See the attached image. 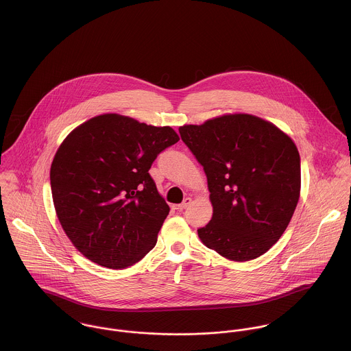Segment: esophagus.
Wrapping results in <instances>:
<instances>
[{"label":"esophagus","instance_id":"obj_1","mask_svg":"<svg viewBox=\"0 0 351 351\" xmlns=\"http://www.w3.org/2000/svg\"><path fill=\"white\" fill-rule=\"evenodd\" d=\"M191 203H192V199H191V197H186V199L183 200V203H182V204H178V206H173V207H175V210L182 211V210L187 208Z\"/></svg>","mask_w":351,"mask_h":351}]
</instances>
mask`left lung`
I'll list each match as a JSON object with an SVG mask.
<instances>
[{
	"label": "left lung",
	"mask_w": 351,
	"mask_h": 351,
	"mask_svg": "<svg viewBox=\"0 0 351 351\" xmlns=\"http://www.w3.org/2000/svg\"><path fill=\"white\" fill-rule=\"evenodd\" d=\"M204 168L214 208L197 230L219 255L259 258L286 231L300 196V158L294 140L275 124L248 113H228L179 128Z\"/></svg>",
	"instance_id": "obj_1"
}]
</instances>
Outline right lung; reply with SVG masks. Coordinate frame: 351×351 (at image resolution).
<instances>
[{
    "label": "right lung",
    "mask_w": 351,
    "mask_h": 351,
    "mask_svg": "<svg viewBox=\"0 0 351 351\" xmlns=\"http://www.w3.org/2000/svg\"><path fill=\"white\" fill-rule=\"evenodd\" d=\"M178 141L171 127L119 113L95 116L64 138L51 165L54 210L86 259L119 270L155 247L169 207L148 171Z\"/></svg>",
    "instance_id": "obj_1"
}]
</instances>
